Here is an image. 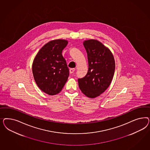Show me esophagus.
<instances>
[{
    "label": "esophagus",
    "mask_w": 150,
    "mask_h": 150,
    "mask_svg": "<svg viewBox=\"0 0 150 150\" xmlns=\"http://www.w3.org/2000/svg\"><path fill=\"white\" fill-rule=\"evenodd\" d=\"M75 69H70V74H73V73L75 72Z\"/></svg>",
    "instance_id": "1"
}]
</instances>
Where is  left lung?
Here are the masks:
<instances>
[{
	"instance_id": "left-lung-1",
	"label": "left lung",
	"mask_w": 150,
	"mask_h": 150,
	"mask_svg": "<svg viewBox=\"0 0 150 150\" xmlns=\"http://www.w3.org/2000/svg\"><path fill=\"white\" fill-rule=\"evenodd\" d=\"M88 70L86 76L78 79L82 92L90 98L103 93L109 86L115 71L113 55L108 48L96 40L84 41Z\"/></svg>"
}]
</instances>
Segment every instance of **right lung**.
Segmentation results:
<instances>
[{
	"mask_svg": "<svg viewBox=\"0 0 150 150\" xmlns=\"http://www.w3.org/2000/svg\"><path fill=\"white\" fill-rule=\"evenodd\" d=\"M68 41L58 39L43 45L37 53L32 64V73L37 85L49 95L62 90L69 75V69L62 51Z\"/></svg>",
	"mask_w": 150,
	"mask_h": 150,
	"instance_id": "add662e5",
	"label": "right lung"
}]
</instances>
